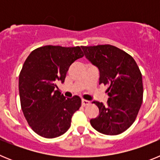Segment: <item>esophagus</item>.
<instances>
[{
	"label": "esophagus",
	"mask_w": 160,
	"mask_h": 160,
	"mask_svg": "<svg viewBox=\"0 0 160 160\" xmlns=\"http://www.w3.org/2000/svg\"><path fill=\"white\" fill-rule=\"evenodd\" d=\"M89 104H90V101H87V100L85 99L82 100V105L83 107H85V106H88Z\"/></svg>",
	"instance_id": "34e87169"
}]
</instances>
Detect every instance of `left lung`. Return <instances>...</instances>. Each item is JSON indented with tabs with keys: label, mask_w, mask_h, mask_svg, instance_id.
<instances>
[{
	"label": "left lung",
	"mask_w": 160,
	"mask_h": 160,
	"mask_svg": "<svg viewBox=\"0 0 160 160\" xmlns=\"http://www.w3.org/2000/svg\"><path fill=\"white\" fill-rule=\"evenodd\" d=\"M84 55L99 70V84L107 86V105L94 101L99 114L90 119L98 132L116 135L132 125L142 102V78L131 55L111 45L82 46Z\"/></svg>",
	"instance_id": "8db88e82"
}]
</instances>
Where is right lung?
<instances>
[{
  "label": "right lung",
  "instance_id": "1",
  "mask_svg": "<svg viewBox=\"0 0 160 160\" xmlns=\"http://www.w3.org/2000/svg\"><path fill=\"white\" fill-rule=\"evenodd\" d=\"M79 46H45L32 50L19 74V94L24 116L32 131L44 138H56L70 128L81 107L78 96L66 98L57 84L63 83L70 65L83 57Z\"/></svg>",
  "mask_w": 160,
  "mask_h": 160
}]
</instances>
